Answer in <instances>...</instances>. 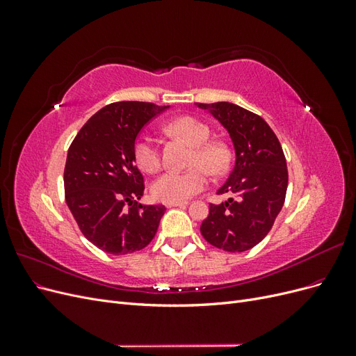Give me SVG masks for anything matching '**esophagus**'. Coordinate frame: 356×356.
Instances as JSON below:
<instances>
[{
	"label": "esophagus",
	"mask_w": 356,
	"mask_h": 356,
	"mask_svg": "<svg viewBox=\"0 0 356 356\" xmlns=\"http://www.w3.org/2000/svg\"><path fill=\"white\" fill-rule=\"evenodd\" d=\"M166 208H182L186 207L187 202H166Z\"/></svg>",
	"instance_id": "esophagus-1"
}]
</instances>
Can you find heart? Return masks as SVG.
I'll use <instances>...</instances> for the list:
<instances>
[{
    "label": "heart",
    "mask_w": 356,
    "mask_h": 356,
    "mask_svg": "<svg viewBox=\"0 0 356 356\" xmlns=\"http://www.w3.org/2000/svg\"><path fill=\"white\" fill-rule=\"evenodd\" d=\"M166 131L195 145L191 166L196 168L186 172H165L153 182L152 193L156 199L165 202H186L207 187L208 175L204 169L212 175H221L227 170L230 153L224 144L209 141V127L195 117L184 115L175 118L166 124ZM134 159L138 168L148 174H153L160 168V153L152 136L143 135L136 139Z\"/></svg>",
    "instance_id": "1"
}]
</instances>
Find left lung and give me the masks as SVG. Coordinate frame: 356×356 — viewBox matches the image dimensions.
Returning a JSON list of instances; mask_svg holds the SVG:
<instances>
[{"instance_id": "8db88e82", "label": "left lung", "mask_w": 356, "mask_h": 356, "mask_svg": "<svg viewBox=\"0 0 356 356\" xmlns=\"http://www.w3.org/2000/svg\"><path fill=\"white\" fill-rule=\"evenodd\" d=\"M229 132L234 166L218 195H230L209 204L200 225L204 241L229 252H243L260 243L281 212L288 170L281 143L264 118L232 102L196 104Z\"/></svg>"}]
</instances>
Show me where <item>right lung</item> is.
<instances>
[{"mask_svg":"<svg viewBox=\"0 0 356 356\" xmlns=\"http://www.w3.org/2000/svg\"><path fill=\"white\" fill-rule=\"evenodd\" d=\"M169 106L124 101L104 106L68 149L63 184L67 204L84 238L104 252L124 255L153 241L163 204H143L144 178L134 145L141 129Z\"/></svg>","mask_w":356,"mask_h":356,"instance_id":"right-lung-1","label":"right lung"}]
</instances>
